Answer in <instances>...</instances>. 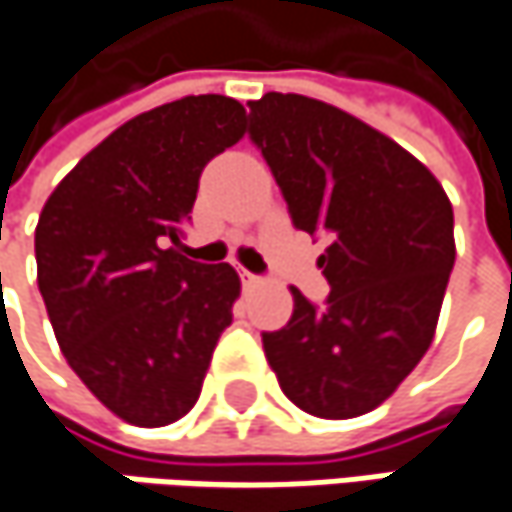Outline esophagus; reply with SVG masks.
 I'll use <instances>...</instances> for the list:
<instances>
[{"label": "esophagus", "instance_id": "esophagus-1", "mask_svg": "<svg viewBox=\"0 0 512 512\" xmlns=\"http://www.w3.org/2000/svg\"><path fill=\"white\" fill-rule=\"evenodd\" d=\"M238 276H241V282H244V285H253V282H259V276L253 274V271H247V268H238Z\"/></svg>", "mask_w": 512, "mask_h": 512}]
</instances>
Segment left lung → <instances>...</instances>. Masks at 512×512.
<instances>
[{
	"label": "left lung",
	"instance_id": "1",
	"mask_svg": "<svg viewBox=\"0 0 512 512\" xmlns=\"http://www.w3.org/2000/svg\"><path fill=\"white\" fill-rule=\"evenodd\" d=\"M247 107L294 227L329 238L326 306L291 288V320L262 332L268 364L311 417H361L431 347L455 265L452 203L414 154L326 101L268 92Z\"/></svg>",
	"mask_w": 512,
	"mask_h": 512
}]
</instances>
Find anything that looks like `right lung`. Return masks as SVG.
Instances as JSON below:
<instances>
[{"instance_id":"add662e5","label":"right lung","mask_w":512,"mask_h":512,"mask_svg":"<svg viewBox=\"0 0 512 512\" xmlns=\"http://www.w3.org/2000/svg\"><path fill=\"white\" fill-rule=\"evenodd\" d=\"M244 136V107L186 95L113 130L49 195L37 285L69 367L116 417L160 428L192 411L241 279L177 250L203 165Z\"/></svg>"}]
</instances>
